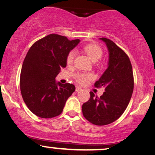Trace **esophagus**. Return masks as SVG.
<instances>
[{"mask_svg": "<svg viewBox=\"0 0 155 155\" xmlns=\"http://www.w3.org/2000/svg\"><path fill=\"white\" fill-rule=\"evenodd\" d=\"M75 91L77 92H79V91H82V88H81V87H79V86H76Z\"/></svg>", "mask_w": 155, "mask_h": 155, "instance_id": "obj_1", "label": "esophagus"}]
</instances>
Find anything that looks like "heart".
<instances>
[{
	"label": "heart",
	"instance_id": "b5f03b06",
	"mask_svg": "<svg viewBox=\"0 0 155 155\" xmlns=\"http://www.w3.org/2000/svg\"><path fill=\"white\" fill-rule=\"evenodd\" d=\"M84 51L88 54L92 61L96 62L102 57L103 56V50L99 45L96 43H90L87 44L84 46ZM76 55V51L74 50L70 51L68 53L67 56V64L68 65H72L74 62V57ZM74 79L80 84H85L88 80L91 79L93 75L91 74L85 73V72H78L74 74Z\"/></svg>",
	"mask_w": 155,
	"mask_h": 155
}]
</instances>
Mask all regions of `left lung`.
I'll use <instances>...</instances> for the list:
<instances>
[{
    "label": "left lung",
    "mask_w": 155,
    "mask_h": 155,
    "mask_svg": "<svg viewBox=\"0 0 155 155\" xmlns=\"http://www.w3.org/2000/svg\"><path fill=\"white\" fill-rule=\"evenodd\" d=\"M106 43L109 51L108 67L96 87H104L103 95L97 97L90 92V99L82 106L86 120L96 125L113 123L125 112L134 91V82L132 65L127 54L113 41L99 38Z\"/></svg>",
    "instance_id": "1"
}]
</instances>
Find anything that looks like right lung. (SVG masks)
<instances>
[{
  "instance_id": "1",
  "label": "right lung",
  "mask_w": 155,
  "mask_h": 155,
  "mask_svg": "<svg viewBox=\"0 0 155 155\" xmlns=\"http://www.w3.org/2000/svg\"><path fill=\"white\" fill-rule=\"evenodd\" d=\"M80 43L51 34L31 46L21 67L20 90L23 100L32 113L51 118L62 112L67 99L75 91L70 83L61 84L55 78L67 66L68 53Z\"/></svg>"
}]
</instances>
